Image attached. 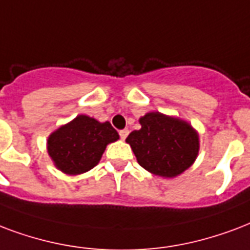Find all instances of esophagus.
Returning <instances> with one entry per match:
<instances>
[{"instance_id":"esophagus-1","label":"esophagus","mask_w":250,"mask_h":250,"mask_svg":"<svg viewBox=\"0 0 250 250\" xmlns=\"http://www.w3.org/2000/svg\"><path fill=\"white\" fill-rule=\"evenodd\" d=\"M128 133H129V131L127 128L121 129V131H119V136H121L122 140H125V139L127 138V136H128Z\"/></svg>"}]
</instances>
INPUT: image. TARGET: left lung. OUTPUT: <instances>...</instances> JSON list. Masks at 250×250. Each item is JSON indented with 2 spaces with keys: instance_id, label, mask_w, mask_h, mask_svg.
I'll use <instances>...</instances> for the list:
<instances>
[{
  "instance_id": "8db88e82",
  "label": "left lung",
  "mask_w": 250,
  "mask_h": 250,
  "mask_svg": "<svg viewBox=\"0 0 250 250\" xmlns=\"http://www.w3.org/2000/svg\"><path fill=\"white\" fill-rule=\"evenodd\" d=\"M140 125L142 128L132 131L125 142L146 170L170 178L195 161L199 139L188 123L160 112H148L140 118Z\"/></svg>"
}]
</instances>
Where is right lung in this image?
I'll return each instance as SVG.
<instances>
[{
  "instance_id": "1",
  "label": "right lung",
  "mask_w": 250,
  "mask_h": 250,
  "mask_svg": "<svg viewBox=\"0 0 250 250\" xmlns=\"http://www.w3.org/2000/svg\"><path fill=\"white\" fill-rule=\"evenodd\" d=\"M119 139L108 122L100 123L79 115L48 138V153L59 169L66 174H81L100 163L108 143Z\"/></svg>"
}]
</instances>
